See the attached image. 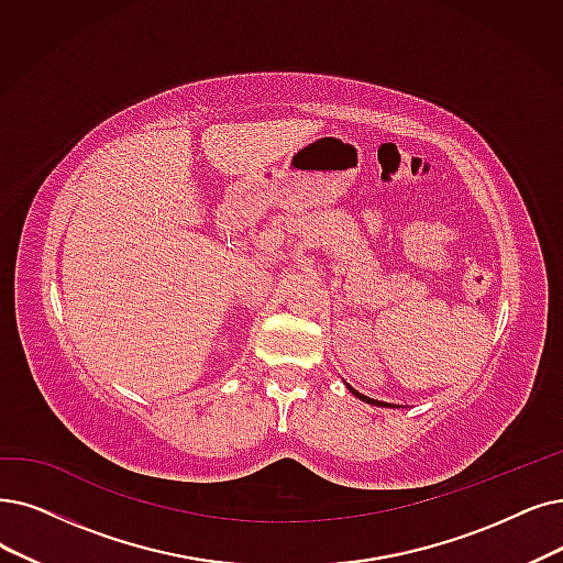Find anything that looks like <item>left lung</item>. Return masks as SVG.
I'll use <instances>...</instances> for the list:
<instances>
[{
	"label": "left lung",
	"mask_w": 563,
	"mask_h": 563,
	"mask_svg": "<svg viewBox=\"0 0 563 563\" xmlns=\"http://www.w3.org/2000/svg\"><path fill=\"white\" fill-rule=\"evenodd\" d=\"M349 390L355 395V397H360L363 401H367V404H374V407H386L384 401H378V399H372V397H367V395H363V393H357V390H353L351 386H349Z\"/></svg>",
	"instance_id": "left-lung-1"
}]
</instances>
